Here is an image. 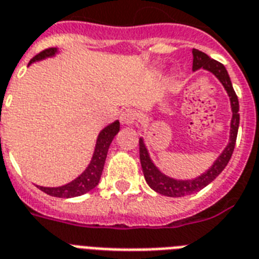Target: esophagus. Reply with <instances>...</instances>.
Masks as SVG:
<instances>
[{"mask_svg": "<svg viewBox=\"0 0 259 259\" xmlns=\"http://www.w3.org/2000/svg\"><path fill=\"white\" fill-rule=\"evenodd\" d=\"M138 119V113L134 109H125V111L121 112V115H120V120H121V123L125 124V125H131L134 124Z\"/></svg>", "mask_w": 259, "mask_h": 259, "instance_id": "obj_1", "label": "esophagus"}]
</instances>
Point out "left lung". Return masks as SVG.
<instances>
[{
  "label": "left lung",
  "instance_id": "8db88e82",
  "mask_svg": "<svg viewBox=\"0 0 259 259\" xmlns=\"http://www.w3.org/2000/svg\"><path fill=\"white\" fill-rule=\"evenodd\" d=\"M192 54H193V71L198 69H204L206 71H209V73L213 74L222 82L224 89L227 90L232 111L230 142H228L227 147L224 148L223 152L218 157V159L213 162V165L206 170L205 173H202L201 176H198L194 180H176V178L165 176L161 170L158 169L157 166L152 163L151 158L148 155L147 148H146V144L143 142V138H140V165H142V169H143L146 182L157 193H161L163 196H167V197H182V196L196 193L198 190H201L202 188H205L208 184H211L223 171L224 167L227 166L228 161L231 159L234 147H235L238 128H239V101H238V97H236L235 90L232 88L231 79H230V75H228L226 67L220 62L212 59L206 54L198 51L196 48L192 50Z\"/></svg>",
  "mask_w": 259,
  "mask_h": 259
}]
</instances>
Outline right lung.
<instances>
[{
	"label": "right lung",
	"mask_w": 259,
	"mask_h": 259,
	"mask_svg": "<svg viewBox=\"0 0 259 259\" xmlns=\"http://www.w3.org/2000/svg\"><path fill=\"white\" fill-rule=\"evenodd\" d=\"M58 53L57 48H47L40 54H37L36 57H33L29 62V65L33 62L41 61L46 58L54 57ZM120 131V123L119 120H116L112 124L107 125L104 128L100 134H98L97 142H96V148H94L93 157L90 161L89 166L86 167L85 171L78 176L75 180H73L69 184L62 186H57V188H46V186H37L40 190H43L44 193L54 196V197H61V198H70V197H77L81 194L88 193L89 190L94 189L100 182L101 178L102 169L105 165V159H107L108 150L111 146L112 140L116 136V134Z\"/></svg>",
	"instance_id": "obj_1"
}]
</instances>
